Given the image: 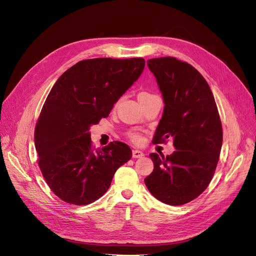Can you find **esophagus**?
I'll return each mask as SVG.
<instances>
[{
  "label": "esophagus",
  "mask_w": 256,
  "mask_h": 256,
  "mask_svg": "<svg viewBox=\"0 0 256 256\" xmlns=\"http://www.w3.org/2000/svg\"><path fill=\"white\" fill-rule=\"evenodd\" d=\"M142 156H144V152H141L139 150H132V158H142Z\"/></svg>",
  "instance_id": "34e87169"
}]
</instances>
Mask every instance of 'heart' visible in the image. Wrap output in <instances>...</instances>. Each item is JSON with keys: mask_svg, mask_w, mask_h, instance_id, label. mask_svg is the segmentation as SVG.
<instances>
[{"mask_svg": "<svg viewBox=\"0 0 256 256\" xmlns=\"http://www.w3.org/2000/svg\"><path fill=\"white\" fill-rule=\"evenodd\" d=\"M130 139H132L134 142H139V141L141 140L140 135H139V134H136V132H132V134H130Z\"/></svg>", "mask_w": 256, "mask_h": 256, "instance_id": "b5f03b06", "label": "heart"}]
</instances>
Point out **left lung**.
<instances>
[{
  "label": "left lung",
  "instance_id": "1",
  "mask_svg": "<svg viewBox=\"0 0 256 256\" xmlns=\"http://www.w3.org/2000/svg\"><path fill=\"white\" fill-rule=\"evenodd\" d=\"M147 66L165 104L152 142L171 137L176 152L150 154L154 169L144 182L158 200L182 206L197 198L212 178L223 141L221 120L208 82L192 65L163 57L150 59Z\"/></svg>",
  "mask_w": 256,
  "mask_h": 256
}]
</instances>
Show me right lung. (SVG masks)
<instances>
[{"mask_svg":"<svg viewBox=\"0 0 256 256\" xmlns=\"http://www.w3.org/2000/svg\"><path fill=\"white\" fill-rule=\"evenodd\" d=\"M144 66L143 58L83 60L52 86L37 121L34 142L46 184L65 202H94L109 189L116 170L130 160L132 150L122 142L93 150L89 130L109 116Z\"/></svg>","mask_w":256,"mask_h":256,"instance_id":"1","label":"right lung"}]
</instances>
